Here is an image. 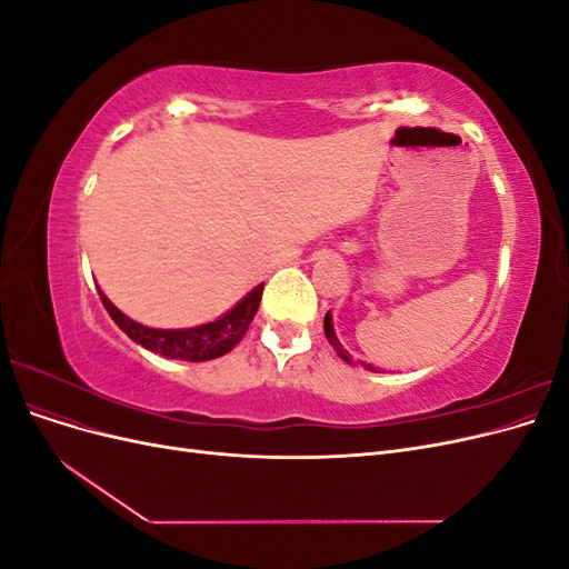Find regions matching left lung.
I'll return each mask as SVG.
<instances>
[{"instance_id": "1", "label": "left lung", "mask_w": 569, "mask_h": 569, "mask_svg": "<svg viewBox=\"0 0 569 569\" xmlns=\"http://www.w3.org/2000/svg\"><path fill=\"white\" fill-rule=\"evenodd\" d=\"M325 337H327V341L332 343V347L339 351V356L347 360V363H351V358H349V353L341 349V343H339V339H337V335H335V327H332V316H330V311H327V316H325ZM363 368H368V370H375V368H370V366H366L363 363Z\"/></svg>"}]
</instances>
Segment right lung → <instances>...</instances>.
<instances>
[{
  "mask_svg": "<svg viewBox=\"0 0 569 569\" xmlns=\"http://www.w3.org/2000/svg\"><path fill=\"white\" fill-rule=\"evenodd\" d=\"M261 295H263V282L253 287L249 295L232 308V311L220 316L213 322L187 327V330H157V327L140 325L132 318H128L126 313H120L118 308L109 301L104 291L99 289L101 303H104L109 316L132 341L142 343L144 349L153 353H161L166 358H178V360H192V363L213 360L232 351L247 335L249 325L258 311V303H261Z\"/></svg>",
  "mask_w": 569,
  "mask_h": 569,
  "instance_id": "1",
  "label": "right lung"
}]
</instances>
